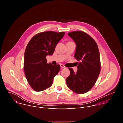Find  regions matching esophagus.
<instances>
[{"instance_id":"obj_1","label":"esophagus","mask_w":123,"mask_h":123,"mask_svg":"<svg viewBox=\"0 0 123 123\" xmlns=\"http://www.w3.org/2000/svg\"><path fill=\"white\" fill-rule=\"evenodd\" d=\"M60 67L62 68H66V67L64 65H63V64H60Z\"/></svg>"}]
</instances>
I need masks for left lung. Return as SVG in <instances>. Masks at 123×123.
I'll return each mask as SVG.
<instances>
[{
  "label": "left lung",
  "mask_w": 123,
  "mask_h": 123,
  "mask_svg": "<svg viewBox=\"0 0 123 123\" xmlns=\"http://www.w3.org/2000/svg\"><path fill=\"white\" fill-rule=\"evenodd\" d=\"M68 35L75 42L74 57L80 61L75 73L69 68L70 75L66 79L69 89L78 94L89 92L94 85L101 71L100 53L97 43L89 34L82 31L70 32Z\"/></svg>",
  "instance_id": "left-lung-1"
}]
</instances>
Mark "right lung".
<instances>
[{
  "label": "right lung",
  "instance_id": "add662e5",
  "mask_svg": "<svg viewBox=\"0 0 123 123\" xmlns=\"http://www.w3.org/2000/svg\"><path fill=\"white\" fill-rule=\"evenodd\" d=\"M65 33L52 31L40 32L28 43L24 54V70L26 79L34 91L41 92L49 88L59 72L60 66L48 64L46 56L54 54Z\"/></svg>",
  "mask_w": 123,
  "mask_h": 123
}]
</instances>
